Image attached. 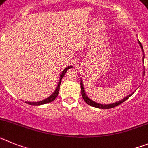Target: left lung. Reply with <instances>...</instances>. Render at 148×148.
Here are the masks:
<instances>
[{
    "mask_svg": "<svg viewBox=\"0 0 148 148\" xmlns=\"http://www.w3.org/2000/svg\"><path fill=\"white\" fill-rule=\"evenodd\" d=\"M138 45H139V46L141 47V48H142V53H143L142 61L144 62V59H145V54H144L143 47H142V44H141V42H140L138 40ZM144 75H145V71H143V76ZM80 87H81L82 97H83V100L85 101V102L87 104L90 105V106H94V107H96V108H99V109H103V110H105V109H110V108H113V107H115V106H119V105H120L121 103H122L123 102H124L126 100H127V99L129 98V97H130V96L132 95L133 93H134V92H133V93L130 94V95H127V97H124L123 99H121V101H117V102L113 103H110V104H101V103H98L95 102V101H92V100H91V99H90L89 97L86 95V92H85V88H84V87H83V82H82V80L80 81Z\"/></svg>",
    "mask_w": 148,
    "mask_h": 148,
    "instance_id": "obj_1",
    "label": "left lung"
}]
</instances>
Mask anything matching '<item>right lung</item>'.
<instances>
[{"mask_svg": "<svg viewBox=\"0 0 148 148\" xmlns=\"http://www.w3.org/2000/svg\"><path fill=\"white\" fill-rule=\"evenodd\" d=\"M72 67H73L72 65H69V66H68L67 68H65V69L62 71V72L61 73V74H60V79H59L58 84H57V86H56V89H55L54 92H53V93L51 94L49 97H47V98H45V100H43V101H38V102H28V101H26L25 103H27V104L33 105V106H39V105L46 104V103H51V102H52V101H54L55 99H56V97H57V95H58L59 91H60V85H61L62 79L63 78L64 75H65V74L66 73L67 71H68V69H71Z\"/></svg>", "mask_w": 148, "mask_h": 148, "instance_id": "right-lung-1", "label": "right lung"}]
</instances>
